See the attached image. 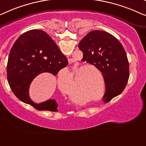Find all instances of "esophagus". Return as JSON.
Segmentation results:
<instances>
[{"mask_svg": "<svg viewBox=\"0 0 146 146\" xmlns=\"http://www.w3.org/2000/svg\"><path fill=\"white\" fill-rule=\"evenodd\" d=\"M68 62H69V64H72L73 61L72 60H71V59H69V60H68Z\"/></svg>", "mask_w": 146, "mask_h": 146, "instance_id": "obj_1", "label": "esophagus"}]
</instances>
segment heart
<instances>
[{"label": "heart", "instance_id": "heart-1", "mask_svg": "<svg viewBox=\"0 0 146 146\" xmlns=\"http://www.w3.org/2000/svg\"><path fill=\"white\" fill-rule=\"evenodd\" d=\"M93 70L100 73L98 69L92 65H85L79 69L76 67L71 74L67 69H62L58 74V84L59 88L62 92L66 93L68 87L73 83L72 86L67 91V94L71 99L76 98V94H80L81 93L87 92V90H88V82L94 79ZM75 74V81L73 83L72 76Z\"/></svg>", "mask_w": 146, "mask_h": 146}]
</instances>
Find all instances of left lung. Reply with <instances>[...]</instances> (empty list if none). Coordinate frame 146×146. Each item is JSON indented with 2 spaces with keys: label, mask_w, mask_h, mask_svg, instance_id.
I'll return each mask as SVG.
<instances>
[{
  "label": "left lung",
  "mask_w": 146,
  "mask_h": 146,
  "mask_svg": "<svg viewBox=\"0 0 146 146\" xmlns=\"http://www.w3.org/2000/svg\"><path fill=\"white\" fill-rule=\"evenodd\" d=\"M79 48L83 53L82 60L102 73L106 84L104 102L121 94L129 78V63L121 43L109 33L95 30L80 41Z\"/></svg>",
  "instance_id": "left-lung-1"
}]
</instances>
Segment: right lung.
<instances>
[{
  "label": "right lung",
  "instance_id": "right-lung-1",
  "mask_svg": "<svg viewBox=\"0 0 146 146\" xmlns=\"http://www.w3.org/2000/svg\"><path fill=\"white\" fill-rule=\"evenodd\" d=\"M68 64L67 58L46 33L33 29L21 35L10 50L7 78L12 92L19 100L40 111H58L55 100L40 104L33 102L29 90L31 82L40 73L57 75Z\"/></svg>",
  "mask_w": 146,
  "mask_h": 146
}]
</instances>
